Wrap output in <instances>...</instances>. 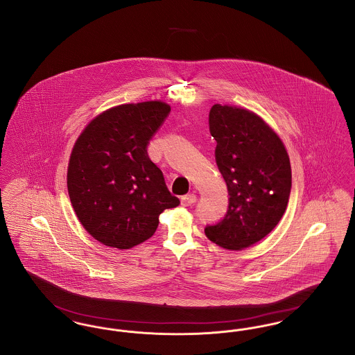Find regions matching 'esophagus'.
Wrapping results in <instances>:
<instances>
[{
    "label": "esophagus",
    "instance_id": "obj_1",
    "mask_svg": "<svg viewBox=\"0 0 355 355\" xmlns=\"http://www.w3.org/2000/svg\"><path fill=\"white\" fill-rule=\"evenodd\" d=\"M196 201H197L196 194H187V196H182V197H181V204H182L184 207H190V205H193Z\"/></svg>",
    "mask_w": 355,
    "mask_h": 355
}]
</instances>
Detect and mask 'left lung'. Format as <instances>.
Returning a JSON list of instances; mask_svg holds the SVG:
<instances>
[{"label":"left lung","instance_id":"1","mask_svg":"<svg viewBox=\"0 0 355 355\" xmlns=\"http://www.w3.org/2000/svg\"><path fill=\"white\" fill-rule=\"evenodd\" d=\"M209 131L217 142L216 164L230 204L205 233L225 250H243L266 237L283 217L291 194L290 158L271 127L248 110L213 105Z\"/></svg>","mask_w":355,"mask_h":355}]
</instances>
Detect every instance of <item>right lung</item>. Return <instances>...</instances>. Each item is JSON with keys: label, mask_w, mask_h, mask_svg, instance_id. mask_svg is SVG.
<instances>
[{"label": "right lung", "mask_w": 355, "mask_h": 355, "mask_svg": "<svg viewBox=\"0 0 355 355\" xmlns=\"http://www.w3.org/2000/svg\"><path fill=\"white\" fill-rule=\"evenodd\" d=\"M168 114L162 102L110 108L85 127L73 146L69 200L85 230L105 245L130 250L146 241L159 214L180 204L147 154Z\"/></svg>", "instance_id": "obj_1"}]
</instances>
